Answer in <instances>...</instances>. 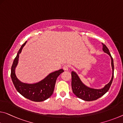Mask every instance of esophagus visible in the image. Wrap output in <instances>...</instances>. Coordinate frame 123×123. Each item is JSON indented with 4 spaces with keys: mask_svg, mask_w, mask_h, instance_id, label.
I'll list each match as a JSON object with an SVG mask.
<instances>
[{
    "mask_svg": "<svg viewBox=\"0 0 123 123\" xmlns=\"http://www.w3.org/2000/svg\"><path fill=\"white\" fill-rule=\"evenodd\" d=\"M70 66L68 65H64V66L63 67V69L65 70V71H67V70H68V69L69 68Z\"/></svg>",
    "mask_w": 123,
    "mask_h": 123,
    "instance_id": "34e87169",
    "label": "esophagus"
}]
</instances>
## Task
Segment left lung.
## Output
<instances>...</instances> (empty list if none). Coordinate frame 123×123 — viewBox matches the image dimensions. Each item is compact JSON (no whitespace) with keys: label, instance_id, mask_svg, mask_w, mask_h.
<instances>
[{"label":"left lung","instance_id":"obj_1","mask_svg":"<svg viewBox=\"0 0 123 123\" xmlns=\"http://www.w3.org/2000/svg\"><path fill=\"white\" fill-rule=\"evenodd\" d=\"M102 44L103 48L102 50L105 53L108 55L111 58V66L112 68V76L111 80L102 89H96L93 88H91L85 85L84 84L80 79L79 78V76L78 75L76 72L74 71L72 72V88L73 92L77 96L78 98L81 100L90 101L96 100L98 98H100L103 95H105L108 90L112 84L113 79L114 75V63L113 60L111 56V55L108 49L104 44Z\"/></svg>","mask_w":123,"mask_h":123}]
</instances>
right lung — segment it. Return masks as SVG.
<instances>
[{"instance_id":"add662e5","label":"right lung","mask_w":123,"mask_h":123,"mask_svg":"<svg viewBox=\"0 0 123 123\" xmlns=\"http://www.w3.org/2000/svg\"><path fill=\"white\" fill-rule=\"evenodd\" d=\"M26 43L27 42L21 46L13 60L11 70V78L15 88L21 95L34 102H42L49 98L52 95L56 79L64 71L60 69L58 71L52 72L44 79L36 83L28 84L21 82L16 77L15 69L18 62L19 55Z\"/></svg>"}]
</instances>
